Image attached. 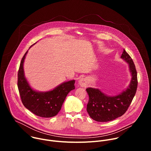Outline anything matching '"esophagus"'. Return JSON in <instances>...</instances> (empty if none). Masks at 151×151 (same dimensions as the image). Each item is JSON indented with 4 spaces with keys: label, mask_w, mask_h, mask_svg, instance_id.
<instances>
[{
    "label": "esophagus",
    "mask_w": 151,
    "mask_h": 151,
    "mask_svg": "<svg viewBox=\"0 0 151 151\" xmlns=\"http://www.w3.org/2000/svg\"><path fill=\"white\" fill-rule=\"evenodd\" d=\"M79 84L81 87H85L87 84V81L85 78H81L79 81Z\"/></svg>",
    "instance_id": "obj_1"
}]
</instances>
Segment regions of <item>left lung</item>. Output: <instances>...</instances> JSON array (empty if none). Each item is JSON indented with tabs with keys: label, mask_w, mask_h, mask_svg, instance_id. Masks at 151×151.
Instances as JSON below:
<instances>
[{
	"label": "left lung",
	"mask_w": 151,
	"mask_h": 151,
	"mask_svg": "<svg viewBox=\"0 0 151 151\" xmlns=\"http://www.w3.org/2000/svg\"><path fill=\"white\" fill-rule=\"evenodd\" d=\"M129 66L132 79L127 89L115 96H107L97 88L86 89L89 96L87 111L90 116L98 122L112 121L123 115L130 106L137 88V71L134 62L125 51L121 57Z\"/></svg>",
	"instance_id": "left-lung-1"
}]
</instances>
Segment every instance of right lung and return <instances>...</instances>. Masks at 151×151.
Returning <instances> with one entry per match:
<instances>
[{"mask_svg": "<svg viewBox=\"0 0 151 151\" xmlns=\"http://www.w3.org/2000/svg\"><path fill=\"white\" fill-rule=\"evenodd\" d=\"M27 52L28 51L21 61L18 72L17 84L21 101L27 109L38 116H54L60 111L67 95L75 89V81L64 82L48 91L39 92L34 90L30 87L24 76L23 64Z\"/></svg>", "mask_w": 151, "mask_h": 151, "instance_id": "1", "label": "right lung"}]
</instances>
